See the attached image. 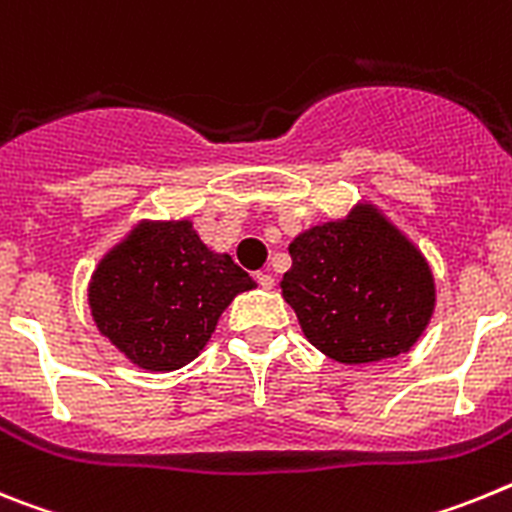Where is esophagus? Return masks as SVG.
<instances>
[{"mask_svg":"<svg viewBox=\"0 0 512 512\" xmlns=\"http://www.w3.org/2000/svg\"><path fill=\"white\" fill-rule=\"evenodd\" d=\"M255 281L260 283V288H265V291H270V288L275 286V278L270 273H257Z\"/></svg>","mask_w":512,"mask_h":512,"instance_id":"esophagus-1","label":"esophagus"}]
</instances>
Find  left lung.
Returning a JSON list of instances; mask_svg holds the SVG:
<instances>
[{
  "label": "left lung",
  "mask_w": 512,
  "mask_h": 512,
  "mask_svg": "<svg viewBox=\"0 0 512 512\" xmlns=\"http://www.w3.org/2000/svg\"><path fill=\"white\" fill-rule=\"evenodd\" d=\"M283 299L306 340L332 361L373 363L407 353L430 322L428 262L373 208L293 239Z\"/></svg>",
  "instance_id": "left-lung-1"
}]
</instances>
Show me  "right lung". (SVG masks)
<instances>
[{
	"label": "right lung",
	"mask_w": 512,
	"mask_h": 512,
	"mask_svg": "<svg viewBox=\"0 0 512 512\" xmlns=\"http://www.w3.org/2000/svg\"><path fill=\"white\" fill-rule=\"evenodd\" d=\"M250 288V273L208 250L190 221L141 224L95 270L90 306L102 335L136 366L175 371L201 353L221 311Z\"/></svg>",
	"instance_id": "1"
}]
</instances>
